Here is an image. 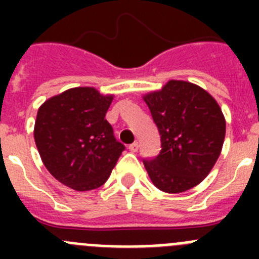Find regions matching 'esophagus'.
Listing matches in <instances>:
<instances>
[{"instance_id": "1", "label": "esophagus", "mask_w": 259, "mask_h": 259, "mask_svg": "<svg viewBox=\"0 0 259 259\" xmlns=\"http://www.w3.org/2000/svg\"><path fill=\"white\" fill-rule=\"evenodd\" d=\"M128 149L131 150L132 153H136L137 150H139V144H137V143H134V144H131V145L128 146Z\"/></svg>"}]
</instances>
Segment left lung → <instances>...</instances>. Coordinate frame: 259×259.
Listing matches in <instances>:
<instances>
[{
	"label": "left lung",
	"instance_id": "8db88e82",
	"mask_svg": "<svg viewBox=\"0 0 259 259\" xmlns=\"http://www.w3.org/2000/svg\"><path fill=\"white\" fill-rule=\"evenodd\" d=\"M162 149L144 159L158 189L180 193L200 184L219 158L226 136V119L218 102L201 87L170 80L161 91L144 96Z\"/></svg>",
	"mask_w": 259,
	"mask_h": 259
}]
</instances>
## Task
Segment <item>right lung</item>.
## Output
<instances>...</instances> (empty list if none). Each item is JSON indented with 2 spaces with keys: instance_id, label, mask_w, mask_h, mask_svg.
Returning a JSON list of instances; mask_svg holds the SVG:
<instances>
[{
  "instance_id": "obj_1",
  "label": "right lung",
  "mask_w": 259,
  "mask_h": 259,
  "mask_svg": "<svg viewBox=\"0 0 259 259\" xmlns=\"http://www.w3.org/2000/svg\"><path fill=\"white\" fill-rule=\"evenodd\" d=\"M113 98L92 87H77L38 109L36 146L48 171L66 187L75 191L101 187L124 150L105 119Z\"/></svg>"
}]
</instances>
